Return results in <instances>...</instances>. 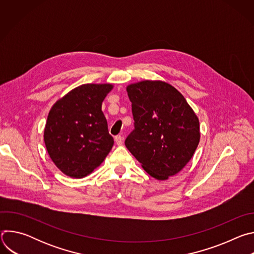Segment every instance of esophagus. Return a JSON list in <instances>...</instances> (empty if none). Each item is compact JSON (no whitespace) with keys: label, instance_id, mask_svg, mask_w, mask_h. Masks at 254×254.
<instances>
[{"label":"esophagus","instance_id":"34e87169","mask_svg":"<svg viewBox=\"0 0 254 254\" xmlns=\"http://www.w3.org/2000/svg\"><path fill=\"white\" fill-rule=\"evenodd\" d=\"M115 140H116L118 146H122L123 142H124V137H123L122 135H117V136L115 137Z\"/></svg>","mask_w":254,"mask_h":254}]
</instances>
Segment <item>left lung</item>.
I'll return each instance as SVG.
<instances>
[{"label":"left lung","instance_id":"obj_1","mask_svg":"<svg viewBox=\"0 0 254 254\" xmlns=\"http://www.w3.org/2000/svg\"><path fill=\"white\" fill-rule=\"evenodd\" d=\"M134 129L126 147L153 178L165 181L192 159L200 141L199 119L185 97L162 80L127 86Z\"/></svg>","mask_w":254,"mask_h":254}]
</instances>
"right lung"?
Instances as JSON below:
<instances>
[{
	"label": "right lung",
	"mask_w": 254,
	"mask_h": 254,
	"mask_svg": "<svg viewBox=\"0 0 254 254\" xmlns=\"http://www.w3.org/2000/svg\"><path fill=\"white\" fill-rule=\"evenodd\" d=\"M112 83H87L70 90L51 107L44 128L46 150L66 176L81 179L104 161L114 146L102 101Z\"/></svg>",
	"instance_id": "add662e5"
}]
</instances>
